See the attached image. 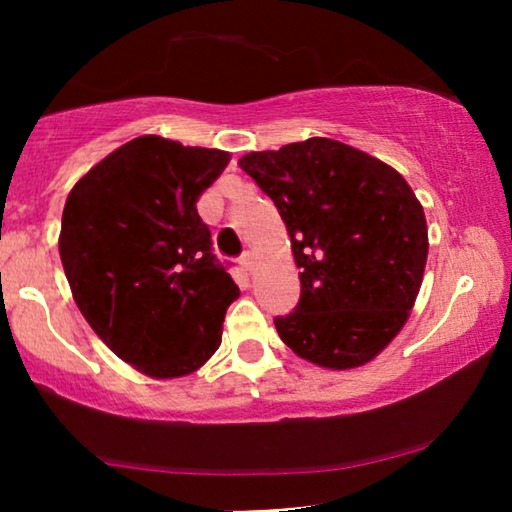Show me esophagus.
<instances>
[{"mask_svg": "<svg viewBox=\"0 0 512 512\" xmlns=\"http://www.w3.org/2000/svg\"><path fill=\"white\" fill-rule=\"evenodd\" d=\"M240 268L244 270V272H251V268H254V254H251V251H244V254L240 256Z\"/></svg>", "mask_w": 512, "mask_h": 512, "instance_id": "1", "label": "esophagus"}]
</instances>
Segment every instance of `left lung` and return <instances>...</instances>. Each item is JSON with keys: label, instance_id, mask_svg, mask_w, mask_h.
Listing matches in <instances>:
<instances>
[{"label": "left lung", "instance_id": "left-lung-1", "mask_svg": "<svg viewBox=\"0 0 512 512\" xmlns=\"http://www.w3.org/2000/svg\"><path fill=\"white\" fill-rule=\"evenodd\" d=\"M240 167L275 202L300 268L279 338L317 366L375 359L401 331L429 254L424 209L401 174L335 139L249 153Z\"/></svg>", "mask_w": 512, "mask_h": 512}]
</instances>
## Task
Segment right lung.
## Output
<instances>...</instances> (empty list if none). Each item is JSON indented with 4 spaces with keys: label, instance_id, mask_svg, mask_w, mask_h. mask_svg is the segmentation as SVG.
<instances>
[{
    "label": "right lung",
    "instance_id": "obj_1",
    "mask_svg": "<svg viewBox=\"0 0 512 512\" xmlns=\"http://www.w3.org/2000/svg\"><path fill=\"white\" fill-rule=\"evenodd\" d=\"M228 160L144 135L97 163L65 202L60 258L76 305L111 352L151 377L198 370L240 296L195 207Z\"/></svg>",
    "mask_w": 512,
    "mask_h": 512
}]
</instances>
